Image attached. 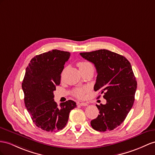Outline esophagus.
Segmentation results:
<instances>
[{
	"label": "esophagus",
	"mask_w": 155,
	"mask_h": 155,
	"mask_svg": "<svg viewBox=\"0 0 155 155\" xmlns=\"http://www.w3.org/2000/svg\"><path fill=\"white\" fill-rule=\"evenodd\" d=\"M77 104L81 105V106H87L88 104H87V103H84V102H81V103H77Z\"/></svg>",
	"instance_id": "1"
}]
</instances>
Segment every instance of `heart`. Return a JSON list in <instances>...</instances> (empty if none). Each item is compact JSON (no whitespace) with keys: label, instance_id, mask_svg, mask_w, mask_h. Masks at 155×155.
<instances>
[{"label":"heart","instance_id":"b5f03b06","mask_svg":"<svg viewBox=\"0 0 155 155\" xmlns=\"http://www.w3.org/2000/svg\"><path fill=\"white\" fill-rule=\"evenodd\" d=\"M78 66L79 67V69H82L86 68V67H92V65L88 61H81L78 63ZM88 91V88L87 87H84V88H77L74 90L73 92V95L79 99H83L85 96V94Z\"/></svg>","mask_w":155,"mask_h":155}]
</instances>
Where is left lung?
I'll use <instances>...</instances> for the list:
<instances>
[{"label": "left lung", "mask_w": 155, "mask_h": 155, "mask_svg": "<svg viewBox=\"0 0 155 155\" xmlns=\"http://www.w3.org/2000/svg\"><path fill=\"white\" fill-rule=\"evenodd\" d=\"M80 55L96 67L94 89L104 94L107 100L105 105H96L100 114L91 121V126L99 132L113 130L124 122L135 100L137 81L132 66L125 57L105 49Z\"/></svg>", "instance_id": "left-lung-1"}]
</instances>
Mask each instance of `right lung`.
<instances>
[{
    "instance_id": "add662e5",
    "label": "right lung",
    "mask_w": 155,
    "mask_h": 155,
    "mask_svg": "<svg viewBox=\"0 0 155 155\" xmlns=\"http://www.w3.org/2000/svg\"><path fill=\"white\" fill-rule=\"evenodd\" d=\"M70 57L68 51L52 50L35 56L27 67L22 89L25 107L38 128L57 132L66 126L76 103L68 100L58 107L54 91L60 84L61 74Z\"/></svg>"
}]
</instances>
